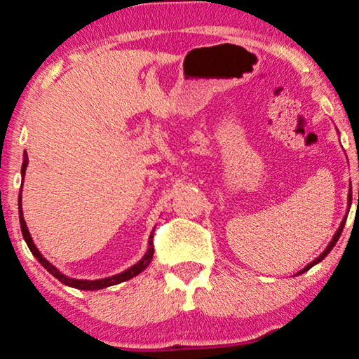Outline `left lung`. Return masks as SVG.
<instances>
[{
    "label": "left lung",
    "mask_w": 359,
    "mask_h": 359,
    "mask_svg": "<svg viewBox=\"0 0 359 359\" xmlns=\"http://www.w3.org/2000/svg\"><path fill=\"white\" fill-rule=\"evenodd\" d=\"M358 196H359V193H358ZM348 198H350V199H348V210H346V212H350V205H351V204H350V201H351V188H350V194H348ZM345 222H346V215H345V217H343V220H341V224H340V227H338V230H337V232H335V235H333V238L330 240V243H328V245H327V248H325V250H323V252H322L320 255H318V257H317L316 259H313V262H311V263H309L306 268H304V269H301V271H299L297 274H302V273H306V271H307V269H311L312 266H316V264H317V263H320V262H322V259H323V258H325L328 253H330V250H332L333 247H335V243L338 242V238H340V235H341V232H343V227H345Z\"/></svg>",
    "instance_id": "left-lung-1"
}]
</instances>
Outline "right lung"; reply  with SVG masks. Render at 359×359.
Wrapping results in <instances>:
<instances>
[{
    "mask_svg": "<svg viewBox=\"0 0 359 359\" xmlns=\"http://www.w3.org/2000/svg\"><path fill=\"white\" fill-rule=\"evenodd\" d=\"M27 163H29L27 154H26V151H24L22 168H21V178H22V181H24V175H26ZM21 201H22V186H21V193H19V201H18V205H19V224H21L22 237H24V240H26L29 250H31V253L37 258V262L41 263L42 266L46 268L47 271L50 273L53 278H57L62 284H65V286H70V287H75V289H81V291H100V289H104V287H109V286H116V284L124 283V281H127V279H132L134 276H137V274H140L147 266H149L150 262H151V258H154V242H151V238H154V230H151V233H150V237H149V248H147L145 255L135 264H132L130 268H127L126 271H122L119 274H114V276H109V278L93 279V281H91V279L68 278L62 271H58V269L53 266V264L48 262V259L43 258L42 253L39 252V248L36 247V243H34L31 233H29L26 220H24Z\"/></svg>",
    "mask_w": 359,
    "mask_h": 359,
    "instance_id": "1",
    "label": "right lung"
}]
</instances>
